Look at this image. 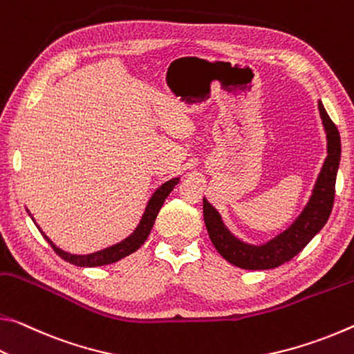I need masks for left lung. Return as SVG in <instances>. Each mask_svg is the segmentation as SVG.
<instances>
[{"instance_id": "1", "label": "left lung", "mask_w": 354, "mask_h": 354, "mask_svg": "<svg viewBox=\"0 0 354 354\" xmlns=\"http://www.w3.org/2000/svg\"><path fill=\"white\" fill-rule=\"evenodd\" d=\"M318 111L326 131L328 155L318 174L308 205L290 224V227L276 235L273 240L266 241L265 245H249L230 234L216 208L204 198V221L208 236L216 251L232 265L243 270L276 268L303 251L326 224L334 205L335 178L340 165V135L322 102H318Z\"/></svg>"}]
</instances>
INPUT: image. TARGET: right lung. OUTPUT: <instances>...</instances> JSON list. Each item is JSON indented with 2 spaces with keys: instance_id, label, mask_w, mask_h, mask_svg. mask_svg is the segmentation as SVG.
Returning <instances> with one entry per match:
<instances>
[{
  "instance_id": "obj_1",
  "label": "right lung",
  "mask_w": 354,
  "mask_h": 354,
  "mask_svg": "<svg viewBox=\"0 0 354 354\" xmlns=\"http://www.w3.org/2000/svg\"><path fill=\"white\" fill-rule=\"evenodd\" d=\"M178 180H180L178 177L171 178V180H167V182L161 185L160 188H156L155 193L152 194V198L149 199L146 212H144L141 221H139L138 227L133 230V234L130 236H127L125 240L118 243V245L105 248V249H102V251H97V252H92V254H84V256H78V254L66 252V251H62V249L57 248L55 243L51 241L42 230H40L39 225L37 224L36 225H37V229L40 230V234L44 235V239L48 241V245L53 248V251L68 263L77 265V266H102V265L114 263L120 259L130 256L131 252H135L136 249L141 248V245H144V241L147 240L150 230H152V227H153V223L156 219V215H158L160 208L163 207L165 199L167 198V196H169L171 191L176 188V185L178 183ZM32 221H34V219H32Z\"/></svg>"
}]
</instances>
